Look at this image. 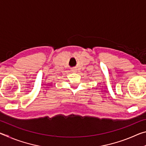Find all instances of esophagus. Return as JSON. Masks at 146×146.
<instances>
[{
    "mask_svg": "<svg viewBox=\"0 0 146 146\" xmlns=\"http://www.w3.org/2000/svg\"><path fill=\"white\" fill-rule=\"evenodd\" d=\"M72 71H73V72H76V69H75V68H74V69H73V70H72Z\"/></svg>",
    "mask_w": 146,
    "mask_h": 146,
    "instance_id": "obj_1",
    "label": "esophagus"
}]
</instances>
